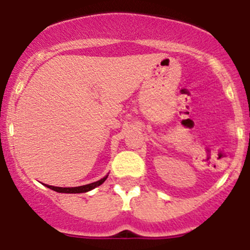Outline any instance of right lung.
Masks as SVG:
<instances>
[{
  "mask_svg": "<svg viewBox=\"0 0 250 250\" xmlns=\"http://www.w3.org/2000/svg\"><path fill=\"white\" fill-rule=\"evenodd\" d=\"M108 176L103 177V179H101L100 181H96L93 182V184H88V185H85V186H79V187H54V186H48V185H46L48 188L53 189V191L56 192H59V193H83V192H88L91 191V189H93L95 187L100 186V185H102L103 182L107 180Z\"/></svg>",
  "mask_w": 250,
  "mask_h": 250,
  "instance_id": "1",
  "label": "right lung"
}]
</instances>
